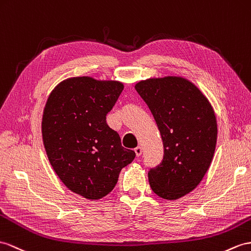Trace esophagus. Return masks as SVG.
Wrapping results in <instances>:
<instances>
[{"mask_svg": "<svg viewBox=\"0 0 251 251\" xmlns=\"http://www.w3.org/2000/svg\"><path fill=\"white\" fill-rule=\"evenodd\" d=\"M134 151H135V153H136L137 156H140L143 153V148L140 146H138V147H136L135 149H134Z\"/></svg>", "mask_w": 251, "mask_h": 251, "instance_id": "esophagus-1", "label": "esophagus"}]
</instances>
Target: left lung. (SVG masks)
Returning a JSON list of instances; mask_svg holds the SVG:
<instances>
[{
	"label": "left lung",
	"mask_w": 251,
	"mask_h": 251,
	"mask_svg": "<svg viewBox=\"0 0 251 251\" xmlns=\"http://www.w3.org/2000/svg\"><path fill=\"white\" fill-rule=\"evenodd\" d=\"M160 130L164 157L148 173L158 197L176 200L196 188L210 168L217 121L207 98L182 76L151 77L135 84Z\"/></svg>",
	"instance_id": "obj_1"
}]
</instances>
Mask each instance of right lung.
I'll list each match as a JSON object with an SVG mask.
<instances>
[{
  "instance_id": "add662e5",
  "label": "right lung",
  "mask_w": 251,
  "mask_h": 251,
  "mask_svg": "<svg viewBox=\"0 0 251 251\" xmlns=\"http://www.w3.org/2000/svg\"><path fill=\"white\" fill-rule=\"evenodd\" d=\"M124 87L119 81L69 77L54 87L44 108L41 133L49 162L67 188L89 200L111 193L120 170L135 157L106 124Z\"/></svg>"
}]
</instances>
